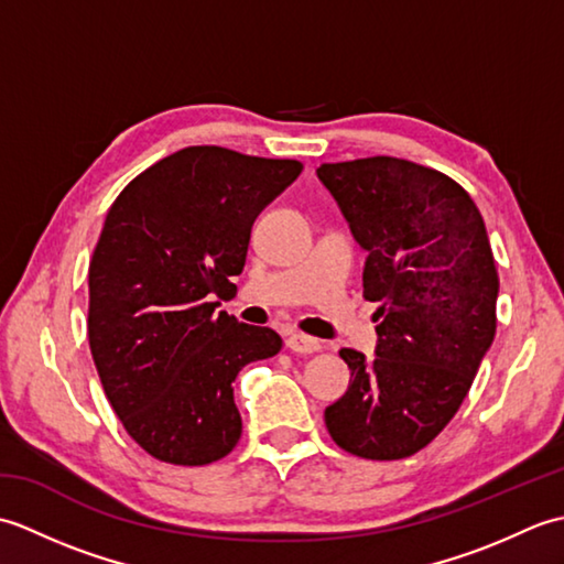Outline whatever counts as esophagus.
<instances>
[{
  "label": "esophagus",
  "mask_w": 564,
  "mask_h": 564,
  "mask_svg": "<svg viewBox=\"0 0 564 564\" xmlns=\"http://www.w3.org/2000/svg\"><path fill=\"white\" fill-rule=\"evenodd\" d=\"M285 346H289L293 354H315L322 349V341L315 337H307V334L295 332L289 339H285Z\"/></svg>",
  "instance_id": "esophagus-1"
}]
</instances>
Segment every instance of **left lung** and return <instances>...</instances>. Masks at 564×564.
Listing matches in <instances>:
<instances>
[{"mask_svg": "<svg viewBox=\"0 0 564 564\" xmlns=\"http://www.w3.org/2000/svg\"><path fill=\"white\" fill-rule=\"evenodd\" d=\"M317 176L368 251L364 297L380 303L373 361L339 351L351 382L325 424L346 453L400 460L451 422L495 339L499 275L487 227L458 182L410 160L334 162Z\"/></svg>", "mask_w": 564, "mask_h": 564, "instance_id": "1", "label": "left lung"}]
</instances>
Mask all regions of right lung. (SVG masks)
Instances as JSON below:
<instances>
[{
	"label": "right lung",
	"instance_id": "1",
	"mask_svg": "<svg viewBox=\"0 0 564 564\" xmlns=\"http://www.w3.org/2000/svg\"><path fill=\"white\" fill-rule=\"evenodd\" d=\"M301 172L297 160L194 145L148 166L106 213L89 261V349L152 458L208 465L242 436L232 380L283 341L218 313L215 297L235 289L257 215Z\"/></svg>",
	"mask_w": 564,
	"mask_h": 564
}]
</instances>
